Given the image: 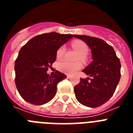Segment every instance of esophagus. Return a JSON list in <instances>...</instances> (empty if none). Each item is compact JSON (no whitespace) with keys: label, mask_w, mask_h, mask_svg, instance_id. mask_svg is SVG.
Returning <instances> with one entry per match:
<instances>
[{"label":"esophagus","mask_w":133,"mask_h":133,"mask_svg":"<svg viewBox=\"0 0 133 133\" xmlns=\"http://www.w3.org/2000/svg\"><path fill=\"white\" fill-rule=\"evenodd\" d=\"M66 77H67V78H70L72 77H71L70 75H67V76H66Z\"/></svg>","instance_id":"obj_1"}]
</instances>
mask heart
<instances>
[{
    "label": "heart",
    "mask_w": 133,
    "mask_h": 133,
    "mask_svg": "<svg viewBox=\"0 0 133 133\" xmlns=\"http://www.w3.org/2000/svg\"><path fill=\"white\" fill-rule=\"evenodd\" d=\"M72 47L79 54L80 59L84 61L85 59V56L89 52L88 46L83 42L81 41H75L72 44ZM66 48L64 45L61 46L56 51V58L58 60H61L63 58L64 54L65 52ZM83 64L81 62L77 63H69L67 61L61 62L58 64V69L61 72H64L67 75H73L75 72L82 69Z\"/></svg>",
    "instance_id": "obj_1"
}]
</instances>
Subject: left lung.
<instances>
[{"label":"left lung","mask_w":133,"mask_h":133,"mask_svg":"<svg viewBox=\"0 0 133 133\" xmlns=\"http://www.w3.org/2000/svg\"><path fill=\"white\" fill-rule=\"evenodd\" d=\"M82 40L91 50L92 62L83 72L92 77L81 78L75 87V97L81 104L89 107L101 106L115 92L121 78V62L113 48L101 38L74 35Z\"/></svg>","instance_id":"left-lung-1"}]
</instances>
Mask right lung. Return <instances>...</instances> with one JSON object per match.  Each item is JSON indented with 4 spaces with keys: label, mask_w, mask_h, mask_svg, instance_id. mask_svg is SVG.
Returning a JSON list of instances; mask_svg holds the SVG:
<instances>
[{
    "label": "right lung",
    "mask_w": 133,
    "mask_h": 133,
    "mask_svg": "<svg viewBox=\"0 0 133 133\" xmlns=\"http://www.w3.org/2000/svg\"><path fill=\"white\" fill-rule=\"evenodd\" d=\"M72 37L52 32L35 36L21 48L15 61V84L26 101L42 105L55 97L57 84L66 76L58 70L52 77L46 72L56 61L58 48Z\"/></svg>",
    "instance_id": "right-lung-1"
}]
</instances>
